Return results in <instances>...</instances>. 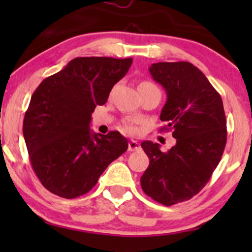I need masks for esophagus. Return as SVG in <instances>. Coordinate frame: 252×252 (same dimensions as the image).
Listing matches in <instances>:
<instances>
[{
	"label": "esophagus",
	"instance_id": "34e87169",
	"mask_svg": "<svg viewBox=\"0 0 252 252\" xmlns=\"http://www.w3.org/2000/svg\"><path fill=\"white\" fill-rule=\"evenodd\" d=\"M128 149L130 150V152H136V150H140L141 149V146L140 143L137 142V141H134L131 140L128 144Z\"/></svg>",
	"mask_w": 252,
	"mask_h": 252
}]
</instances>
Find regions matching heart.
Returning a JSON list of instances; mask_svg holds the SVG:
<instances>
[{"label": "heart", "instance_id": "heart-1", "mask_svg": "<svg viewBox=\"0 0 252 252\" xmlns=\"http://www.w3.org/2000/svg\"><path fill=\"white\" fill-rule=\"evenodd\" d=\"M140 85H153V84L148 83V82H143V83H141ZM126 129L129 130V131H134V128H132L131 126H126Z\"/></svg>", "mask_w": 252, "mask_h": 252}]
</instances>
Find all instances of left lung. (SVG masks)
Returning a JSON list of instances; mask_svg holds the SVG:
<instances>
[{
	"label": "left lung",
	"mask_w": 252,
	"mask_h": 252,
	"mask_svg": "<svg viewBox=\"0 0 252 252\" xmlns=\"http://www.w3.org/2000/svg\"><path fill=\"white\" fill-rule=\"evenodd\" d=\"M149 72L166 90L160 120L167 123L163 129L173 130L176 143L164 153L152 141L141 143L150 160L141 186L170 206L189 200L210 180L226 144V118L220 94L193 63H158Z\"/></svg>",
	"instance_id": "obj_1"
}]
</instances>
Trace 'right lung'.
Wrapping results in <instances>:
<instances>
[{
	"label": "right lung",
	"instance_id": "obj_1",
	"mask_svg": "<svg viewBox=\"0 0 252 252\" xmlns=\"http://www.w3.org/2000/svg\"><path fill=\"white\" fill-rule=\"evenodd\" d=\"M131 63V58H74L34 91L24 137L34 172L53 194L73 199L88 193L128 149L120 132L96 134L90 123L94 108L106 103Z\"/></svg>",
	"mask_w": 252,
	"mask_h": 252
}]
</instances>
